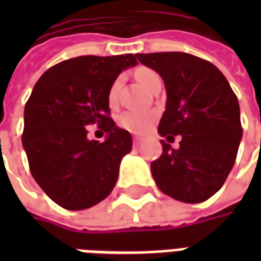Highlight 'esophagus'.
Here are the masks:
<instances>
[{"instance_id":"1","label":"esophagus","mask_w":261,"mask_h":261,"mask_svg":"<svg viewBox=\"0 0 261 261\" xmlns=\"http://www.w3.org/2000/svg\"><path fill=\"white\" fill-rule=\"evenodd\" d=\"M133 141H134V145H136V147H138V145H140V144L142 142V138L141 137H134V140H133Z\"/></svg>"}]
</instances>
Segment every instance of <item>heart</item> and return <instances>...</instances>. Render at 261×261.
<instances>
[{
  "instance_id": "heart-1",
  "label": "heart",
  "mask_w": 261,
  "mask_h": 261,
  "mask_svg": "<svg viewBox=\"0 0 261 261\" xmlns=\"http://www.w3.org/2000/svg\"><path fill=\"white\" fill-rule=\"evenodd\" d=\"M136 74L138 81L149 91L152 89L156 82L162 81L158 72H155L151 68H145V67L137 69ZM120 85H121V78H117L113 81V84L109 88L108 102L112 108L119 102ZM156 117H158V114L155 110H125L117 117V124L123 130L133 133V134H144L152 127L153 123L156 121Z\"/></svg>"
}]
</instances>
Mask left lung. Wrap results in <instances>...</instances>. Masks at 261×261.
I'll list each match as a JSON object with an SVG mask.
<instances>
[{
  "label": "left lung",
  "instance_id": "8db88e82",
  "mask_svg": "<svg viewBox=\"0 0 261 261\" xmlns=\"http://www.w3.org/2000/svg\"><path fill=\"white\" fill-rule=\"evenodd\" d=\"M137 57L165 82L168 99L158 133L168 140L181 136L177 149L161 140L162 155L151 164L155 183L179 201H205L222 187L235 165L242 140L238 97L207 60L180 51Z\"/></svg>",
  "mask_w": 261,
  "mask_h": 261
}]
</instances>
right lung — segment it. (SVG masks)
Segmentation results:
<instances>
[{
	"mask_svg": "<svg viewBox=\"0 0 261 261\" xmlns=\"http://www.w3.org/2000/svg\"><path fill=\"white\" fill-rule=\"evenodd\" d=\"M136 64L137 54L81 56L48 68L33 88L22 145L33 179L60 207L85 210L113 190L133 138L110 119L108 92L123 69ZM91 124L108 133L106 142L87 140Z\"/></svg>",
	"mask_w": 261,
	"mask_h": 261,
	"instance_id": "1",
	"label": "right lung"
}]
</instances>
